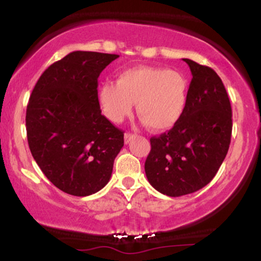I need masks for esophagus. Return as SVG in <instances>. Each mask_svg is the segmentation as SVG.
<instances>
[{"label": "esophagus", "mask_w": 261, "mask_h": 261, "mask_svg": "<svg viewBox=\"0 0 261 261\" xmlns=\"http://www.w3.org/2000/svg\"><path fill=\"white\" fill-rule=\"evenodd\" d=\"M135 139V135L134 134H130V133H126L124 136V140H125V143H130L131 141Z\"/></svg>", "instance_id": "esophagus-1"}]
</instances>
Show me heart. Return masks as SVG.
I'll return each instance as SVG.
<instances>
[{
	"label": "heart",
	"instance_id": "obj_1",
	"mask_svg": "<svg viewBox=\"0 0 261 261\" xmlns=\"http://www.w3.org/2000/svg\"><path fill=\"white\" fill-rule=\"evenodd\" d=\"M134 103L151 130H172L187 110L188 81L169 68L136 66L122 71L116 85L107 82L100 87V108L112 122L120 124L130 116Z\"/></svg>",
	"mask_w": 261,
	"mask_h": 261
}]
</instances>
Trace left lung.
Masks as SVG:
<instances>
[{"mask_svg": "<svg viewBox=\"0 0 261 261\" xmlns=\"http://www.w3.org/2000/svg\"><path fill=\"white\" fill-rule=\"evenodd\" d=\"M182 60L193 74L187 110L172 130L151 137L145 163L149 184L172 197L195 193L214 179L232 135V108L222 80L211 67Z\"/></svg>", "mask_w": 261, "mask_h": 261, "instance_id": "1", "label": "left lung"}]
</instances>
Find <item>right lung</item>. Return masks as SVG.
<instances>
[{
  "label": "right lung",
  "instance_id": "1",
  "mask_svg": "<svg viewBox=\"0 0 261 261\" xmlns=\"http://www.w3.org/2000/svg\"><path fill=\"white\" fill-rule=\"evenodd\" d=\"M119 55L73 51L44 71L27 107L28 145L50 181L66 194L88 196L110 180L124 133L104 115L98 77Z\"/></svg>",
  "mask_w": 261,
  "mask_h": 261
}]
</instances>
